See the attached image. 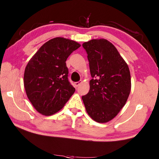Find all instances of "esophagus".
I'll return each instance as SVG.
<instances>
[{
  "label": "esophagus",
  "mask_w": 159,
  "mask_h": 159,
  "mask_svg": "<svg viewBox=\"0 0 159 159\" xmlns=\"http://www.w3.org/2000/svg\"><path fill=\"white\" fill-rule=\"evenodd\" d=\"M82 82L81 81H79V82H76L75 83H74V85H75V86L77 87H79L80 85V83H81Z\"/></svg>",
  "instance_id": "esophagus-1"
}]
</instances>
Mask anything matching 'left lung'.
I'll list each match as a JSON object with an SVG mask.
<instances>
[{"label": "left lung", "mask_w": 159, "mask_h": 159, "mask_svg": "<svg viewBox=\"0 0 159 159\" xmlns=\"http://www.w3.org/2000/svg\"><path fill=\"white\" fill-rule=\"evenodd\" d=\"M91 76L88 93L82 96L87 113L99 123L116 117L125 105L131 89L129 68L113 43L104 39L83 43Z\"/></svg>", "instance_id": "8db88e82"}]
</instances>
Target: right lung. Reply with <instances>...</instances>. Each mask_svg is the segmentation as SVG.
Here are the masks:
<instances>
[{
    "mask_svg": "<svg viewBox=\"0 0 159 159\" xmlns=\"http://www.w3.org/2000/svg\"><path fill=\"white\" fill-rule=\"evenodd\" d=\"M80 46L73 40L55 38L46 42L26 66L24 85L30 102L43 116L58 112L75 92L69 82L66 60Z\"/></svg>",
    "mask_w": 159,
    "mask_h": 159,
    "instance_id": "1",
    "label": "right lung"
}]
</instances>
